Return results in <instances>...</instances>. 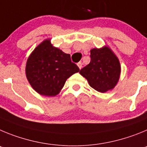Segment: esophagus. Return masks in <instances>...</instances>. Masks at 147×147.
Returning <instances> with one entry per match:
<instances>
[{"mask_svg":"<svg viewBox=\"0 0 147 147\" xmlns=\"http://www.w3.org/2000/svg\"><path fill=\"white\" fill-rule=\"evenodd\" d=\"M78 67H79V69H81L82 68V67H83V64H82V62H78Z\"/></svg>","mask_w":147,"mask_h":147,"instance_id":"esophagus-1","label":"esophagus"}]
</instances>
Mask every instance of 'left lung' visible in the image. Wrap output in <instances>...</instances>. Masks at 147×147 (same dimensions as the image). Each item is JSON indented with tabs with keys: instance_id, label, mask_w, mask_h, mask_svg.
<instances>
[{
	"instance_id": "left-lung-1",
	"label": "left lung",
	"mask_w": 147,
	"mask_h": 147,
	"mask_svg": "<svg viewBox=\"0 0 147 147\" xmlns=\"http://www.w3.org/2000/svg\"><path fill=\"white\" fill-rule=\"evenodd\" d=\"M91 61L80 69L92 88L101 93L112 90L119 82L121 74L119 60L108 46L90 51Z\"/></svg>"
}]
</instances>
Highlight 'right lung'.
<instances>
[{
	"label": "right lung",
	"instance_id": "1",
	"mask_svg": "<svg viewBox=\"0 0 147 147\" xmlns=\"http://www.w3.org/2000/svg\"><path fill=\"white\" fill-rule=\"evenodd\" d=\"M80 69L71 61L70 55L45 39L34 49L28 58L26 78L38 94L54 96L64 87L66 80Z\"/></svg>",
	"mask_w": 147,
	"mask_h": 147
}]
</instances>
